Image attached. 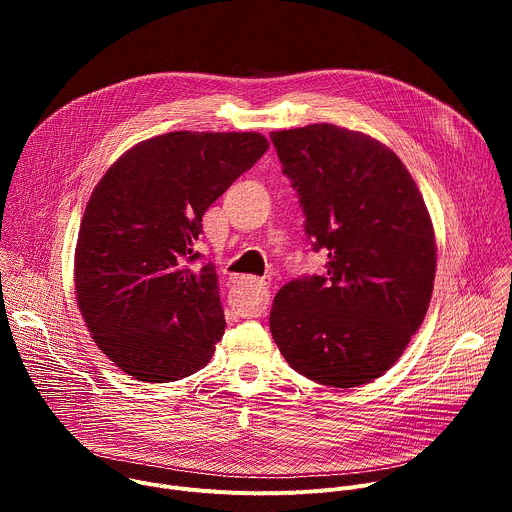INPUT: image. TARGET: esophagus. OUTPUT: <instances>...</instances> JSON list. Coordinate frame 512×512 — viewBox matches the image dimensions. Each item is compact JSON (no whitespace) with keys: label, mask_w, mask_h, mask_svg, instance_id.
<instances>
[{"label":"esophagus","mask_w":512,"mask_h":512,"mask_svg":"<svg viewBox=\"0 0 512 512\" xmlns=\"http://www.w3.org/2000/svg\"><path fill=\"white\" fill-rule=\"evenodd\" d=\"M241 279H247V281H251V283H255L259 287H267V279L265 277H241Z\"/></svg>","instance_id":"1"}]
</instances>
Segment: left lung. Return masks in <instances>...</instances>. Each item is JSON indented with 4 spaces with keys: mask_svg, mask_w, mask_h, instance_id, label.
<instances>
[{
    "mask_svg": "<svg viewBox=\"0 0 512 512\" xmlns=\"http://www.w3.org/2000/svg\"><path fill=\"white\" fill-rule=\"evenodd\" d=\"M298 190L324 275L285 283L269 328L289 367L338 389L367 385L401 358L435 279V235L405 164L375 137L314 123L271 131Z\"/></svg>",
    "mask_w": 512,
    "mask_h": 512,
    "instance_id": "obj_1",
    "label": "left lung"
}]
</instances>
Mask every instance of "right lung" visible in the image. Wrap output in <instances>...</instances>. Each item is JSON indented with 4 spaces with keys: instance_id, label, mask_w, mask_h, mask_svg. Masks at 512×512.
I'll return each mask as SVG.
<instances>
[{
    "instance_id": "add662e5",
    "label": "right lung",
    "mask_w": 512,
    "mask_h": 512,
    "mask_svg": "<svg viewBox=\"0 0 512 512\" xmlns=\"http://www.w3.org/2000/svg\"><path fill=\"white\" fill-rule=\"evenodd\" d=\"M269 148L255 131H172L139 141L95 186L75 249L77 304L129 377L200 371L225 334L216 269L194 267L202 214Z\"/></svg>"
}]
</instances>
